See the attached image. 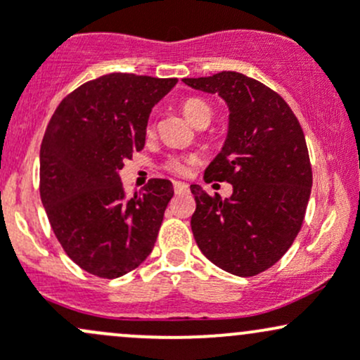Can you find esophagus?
<instances>
[{
  "label": "esophagus",
  "mask_w": 360,
  "mask_h": 360,
  "mask_svg": "<svg viewBox=\"0 0 360 360\" xmlns=\"http://www.w3.org/2000/svg\"><path fill=\"white\" fill-rule=\"evenodd\" d=\"M173 188H175L176 194H187L188 192V185L184 181H173Z\"/></svg>",
  "instance_id": "obj_1"
}]
</instances>
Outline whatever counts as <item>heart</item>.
<instances>
[{
	"label": "heart",
	"instance_id": "1",
	"mask_svg": "<svg viewBox=\"0 0 360 360\" xmlns=\"http://www.w3.org/2000/svg\"><path fill=\"white\" fill-rule=\"evenodd\" d=\"M181 111L187 117V120L191 123H197L204 122V120H211V108L210 104L204 103L202 99L197 98H188L181 103ZM150 129V127H149ZM195 163L194 156H173L166 161V169L175 175H187L191 172V166Z\"/></svg>",
	"mask_w": 360,
	"mask_h": 360
}]
</instances>
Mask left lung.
Segmentation results:
<instances>
[{
  "instance_id": "8db88e82",
  "label": "left lung",
  "mask_w": 360,
  "mask_h": 360,
  "mask_svg": "<svg viewBox=\"0 0 360 360\" xmlns=\"http://www.w3.org/2000/svg\"><path fill=\"white\" fill-rule=\"evenodd\" d=\"M188 87L225 99L230 117L206 181H228L221 199L191 185L194 238L212 264L237 276H256L290 249L302 226L312 187L307 144L280 94L238 72L184 79Z\"/></svg>"
}]
</instances>
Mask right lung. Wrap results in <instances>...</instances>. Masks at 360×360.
<instances>
[{
	"label": "right lung",
	"instance_id": "obj_1",
	"mask_svg": "<svg viewBox=\"0 0 360 360\" xmlns=\"http://www.w3.org/2000/svg\"><path fill=\"white\" fill-rule=\"evenodd\" d=\"M176 79L108 73L70 92L41 144V200L58 242L75 264L99 278H118L153 250L169 180L153 179L125 195L123 161L144 149L150 110Z\"/></svg>",
	"mask_w": 360,
	"mask_h": 360
}]
</instances>
